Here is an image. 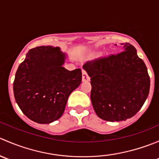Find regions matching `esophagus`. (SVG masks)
Wrapping results in <instances>:
<instances>
[{"instance_id":"obj_1","label":"esophagus","mask_w":159,"mask_h":159,"mask_svg":"<svg viewBox=\"0 0 159 159\" xmlns=\"http://www.w3.org/2000/svg\"><path fill=\"white\" fill-rule=\"evenodd\" d=\"M90 80V77L89 75H88L87 72L85 71L84 70H82V81H88Z\"/></svg>"}]
</instances>
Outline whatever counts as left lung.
I'll use <instances>...</instances> for the list:
<instances>
[{
  "mask_svg": "<svg viewBox=\"0 0 159 159\" xmlns=\"http://www.w3.org/2000/svg\"><path fill=\"white\" fill-rule=\"evenodd\" d=\"M123 50L83 65L91 78L93 108L105 121L131 118L141 109L149 93L150 78L145 64L131 44H123Z\"/></svg>",
  "mask_w": 159,
  "mask_h": 159,
  "instance_id": "1",
  "label": "left lung"
}]
</instances>
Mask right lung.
<instances>
[{"mask_svg": "<svg viewBox=\"0 0 159 159\" xmlns=\"http://www.w3.org/2000/svg\"><path fill=\"white\" fill-rule=\"evenodd\" d=\"M58 47L30 49L19 65L13 84L15 101L24 114L37 123L48 124L63 115L70 94L80 85V68L65 69Z\"/></svg>", "mask_w": 159, "mask_h": 159, "instance_id": "add662e5", "label": "right lung"}]
</instances>
